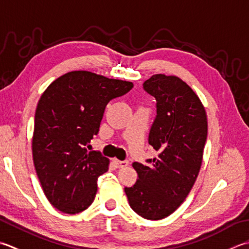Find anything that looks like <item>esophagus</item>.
Masks as SVG:
<instances>
[{
  "instance_id": "obj_1",
  "label": "esophagus",
  "mask_w": 249,
  "mask_h": 249,
  "mask_svg": "<svg viewBox=\"0 0 249 249\" xmlns=\"http://www.w3.org/2000/svg\"><path fill=\"white\" fill-rule=\"evenodd\" d=\"M113 163L115 164L116 167H118V169H123V167L128 166L129 164V161L128 160H124V161H119L117 159H114L113 160Z\"/></svg>"
}]
</instances>
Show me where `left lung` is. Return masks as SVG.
<instances>
[{"label": "left lung", "instance_id": "left-lung-1", "mask_svg": "<svg viewBox=\"0 0 249 249\" xmlns=\"http://www.w3.org/2000/svg\"><path fill=\"white\" fill-rule=\"evenodd\" d=\"M156 99V118L148 143L158 157L134 162L139 179L124 188L131 209L145 219L171 215L188 196L199 174L207 138V119L200 99L176 76L157 74L143 84Z\"/></svg>", "mask_w": 249, "mask_h": 249}]
</instances>
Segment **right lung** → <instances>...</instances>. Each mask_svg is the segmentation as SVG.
I'll return each mask as SVG.
<instances>
[{"label": "right lung", "mask_w": 249, "mask_h": 249, "mask_svg": "<svg viewBox=\"0 0 249 249\" xmlns=\"http://www.w3.org/2000/svg\"><path fill=\"white\" fill-rule=\"evenodd\" d=\"M133 84L87 71L64 74L38 101L32 153L35 171L48 201L65 214H77L93 202L98 177L109 161L88 151L99 133L106 105L124 95Z\"/></svg>", "instance_id": "right-lung-1"}]
</instances>
